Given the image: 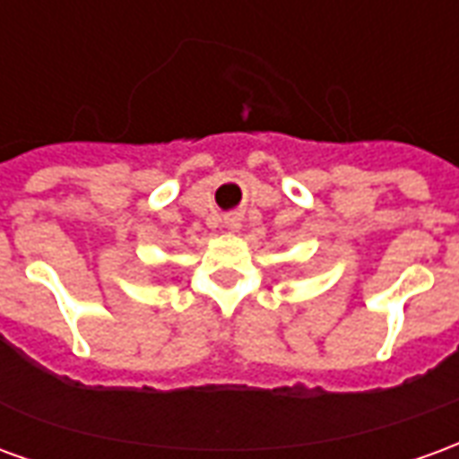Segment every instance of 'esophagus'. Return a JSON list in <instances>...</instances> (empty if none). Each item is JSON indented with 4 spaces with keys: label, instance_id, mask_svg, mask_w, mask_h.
<instances>
[{
    "label": "esophagus",
    "instance_id": "34e87169",
    "mask_svg": "<svg viewBox=\"0 0 459 459\" xmlns=\"http://www.w3.org/2000/svg\"><path fill=\"white\" fill-rule=\"evenodd\" d=\"M226 229H229V230H238L240 229V219H238V216H229V219H226Z\"/></svg>",
    "mask_w": 459,
    "mask_h": 459
}]
</instances>
